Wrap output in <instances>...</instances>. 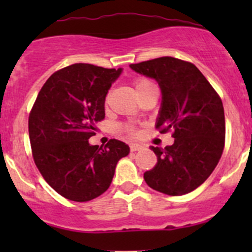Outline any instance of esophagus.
<instances>
[{"label":"esophagus","instance_id":"34e87169","mask_svg":"<svg viewBox=\"0 0 252 252\" xmlns=\"http://www.w3.org/2000/svg\"><path fill=\"white\" fill-rule=\"evenodd\" d=\"M144 149V146L140 144H130V150L131 151H139V150Z\"/></svg>","mask_w":252,"mask_h":252}]
</instances>
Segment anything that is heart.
I'll return each mask as SVG.
<instances>
[{"instance_id":"heart-1","label":"heart","mask_w":252,"mask_h":252,"mask_svg":"<svg viewBox=\"0 0 252 252\" xmlns=\"http://www.w3.org/2000/svg\"><path fill=\"white\" fill-rule=\"evenodd\" d=\"M151 84H152L151 81L147 80V79H144V78L138 79V80L134 81V86H135L136 93H139V91L142 90V89L147 88V86L151 85ZM126 131H129L130 134H135V130H134V128H131V126H126Z\"/></svg>"}]
</instances>
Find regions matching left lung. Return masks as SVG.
<instances>
[{"label": "left lung", "instance_id": "1", "mask_svg": "<svg viewBox=\"0 0 252 252\" xmlns=\"http://www.w3.org/2000/svg\"><path fill=\"white\" fill-rule=\"evenodd\" d=\"M154 78L162 91L156 129L173 131L174 144L151 146L157 163L144 179L154 190L178 196L202 184L217 166L225 139L224 110L220 95L192 63L159 57L130 64Z\"/></svg>", "mask_w": 252, "mask_h": 252}]
</instances>
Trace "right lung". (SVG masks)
<instances>
[{
    "label": "right lung",
    "mask_w": 252,
    "mask_h": 252,
    "mask_svg": "<svg viewBox=\"0 0 252 252\" xmlns=\"http://www.w3.org/2000/svg\"><path fill=\"white\" fill-rule=\"evenodd\" d=\"M122 69L75 63L53 73L29 114L32 158L52 189L85 202L110 188L117 162L129 154L126 142L111 139L90 145L105 118V98Z\"/></svg>",
    "instance_id": "add662e5"
}]
</instances>
